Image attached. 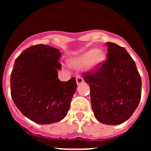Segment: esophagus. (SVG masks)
<instances>
[{
  "mask_svg": "<svg viewBox=\"0 0 151 151\" xmlns=\"http://www.w3.org/2000/svg\"><path fill=\"white\" fill-rule=\"evenodd\" d=\"M84 82V79H83V78H82V77H81V76H78L76 78V84L77 85H80V84H82V83H83Z\"/></svg>",
  "mask_w": 151,
  "mask_h": 151,
  "instance_id": "esophagus-1",
  "label": "esophagus"
}]
</instances>
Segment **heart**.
I'll use <instances>...</instances> for the list:
<instances>
[{
  "label": "heart",
  "instance_id": "b5f03b06",
  "mask_svg": "<svg viewBox=\"0 0 151 151\" xmlns=\"http://www.w3.org/2000/svg\"><path fill=\"white\" fill-rule=\"evenodd\" d=\"M106 60L104 52L101 49L91 48L83 52L78 57L70 60V65L74 68H82L88 63L90 69L99 67Z\"/></svg>",
  "mask_w": 151,
  "mask_h": 151
}]
</instances>
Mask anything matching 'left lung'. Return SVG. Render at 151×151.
Here are the masks:
<instances>
[{"instance_id":"left-lung-1","label":"left lung","mask_w":151,"mask_h":151,"mask_svg":"<svg viewBox=\"0 0 151 151\" xmlns=\"http://www.w3.org/2000/svg\"><path fill=\"white\" fill-rule=\"evenodd\" d=\"M107 60L98 70L84 74L89 85L94 117L106 125L128 120L139 104L141 78L135 63L122 47L106 42Z\"/></svg>"}]
</instances>
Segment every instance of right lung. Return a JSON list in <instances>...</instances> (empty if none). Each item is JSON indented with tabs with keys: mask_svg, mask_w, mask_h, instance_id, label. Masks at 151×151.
<instances>
[{
	"mask_svg": "<svg viewBox=\"0 0 151 151\" xmlns=\"http://www.w3.org/2000/svg\"><path fill=\"white\" fill-rule=\"evenodd\" d=\"M59 49L38 45L26 49L16 59L10 75V90L19 110L42 125L65 118L76 90V78L61 82Z\"/></svg>",
	"mask_w": 151,
	"mask_h": 151,
	"instance_id": "obj_1",
	"label": "right lung"
}]
</instances>
